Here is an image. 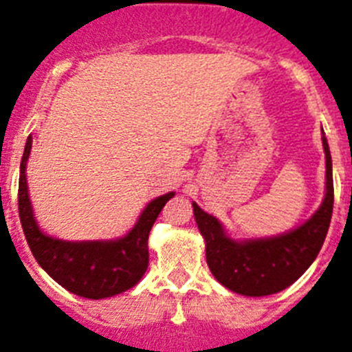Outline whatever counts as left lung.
I'll return each instance as SVG.
<instances>
[{"label": "left lung", "mask_w": 352, "mask_h": 352, "mask_svg": "<svg viewBox=\"0 0 352 352\" xmlns=\"http://www.w3.org/2000/svg\"><path fill=\"white\" fill-rule=\"evenodd\" d=\"M324 133V131H322ZM326 196L306 223L274 237L235 241L216 217L194 207L197 228L205 239L207 264L212 275L230 292L246 297H266L292 286L316 259L333 216V164L326 135Z\"/></svg>", "instance_id": "1"}]
</instances>
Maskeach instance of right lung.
Returning a JSON list of instances; mask_svg holds the SVG:
<instances>
[{"instance_id": "1", "label": "right lung", "mask_w": 352, "mask_h": 352, "mask_svg": "<svg viewBox=\"0 0 352 352\" xmlns=\"http://www.w3.org/2000/svg\"><path fill=\"white\" fill-rule=\"evenodd\" d=\"M30 149L32 138L28 136L19 167L17 205L26 243L41 268L65 289L84 298L98 300L131 289L147 270L149 232L174 192H167L147 203L138 221L124 237L111 241L55 239L41 230L32 210L25 174Z\"/></svg>"}]
</instances>
